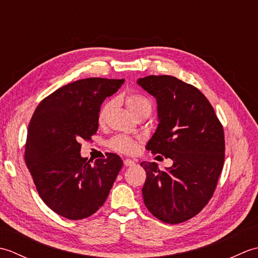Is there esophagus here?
I'll return each mask as SVG.
<instances>
[{
  "label": "esophagus",
  "mask_w": 258,
  "mask_h": 258,
  "mask_svg": "<svg viewBox=\"0 0 258 258\" xmlns=\"http://www.w3.org/2000/svg\"><path fill=\"white\" fill-rule=\"evenodd\" d=\"M124 165L126 167H127V166H134L135 165V161L130 160V158H126V160H124Z\"/></svg>",
  "instance_id": "34e87169"
}]
</instances>
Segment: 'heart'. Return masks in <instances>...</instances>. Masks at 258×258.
<instances>
[{
	"label": "heart",
	"mask_w": 258,
	"mask_h": 258,
	"mask_svg": "<svg viewBox=\"0 0 258 258\" xmlns=\"http://www.w3.org/2000/svg\"><path fill=\"white\" fill-rule=\"evenodd\" d=\"M126 106H127L128 111L133 116H138L141 114H147L150 115L152 112V102L149 98L141 95L136 94V93H132V94H128L125 98ZM115 105L114 101H108L102 106L100 113H98V122L101 124L105 122L107 115L109 112L112 111V108ZM108 146L111 147L112 150L123 153V154H132L138 149V142L134 139L130 138V136H115L111 141L108 142Z\"/></svg>",
	"instance_id": "b5f03b06"
}]
</instances>
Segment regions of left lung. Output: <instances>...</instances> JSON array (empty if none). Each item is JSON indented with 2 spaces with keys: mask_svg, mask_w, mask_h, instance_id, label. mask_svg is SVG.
I'll return each instance as SVG.
<instances>
[{
  "mask_svg": "<svg viewBox=\"0 0 258 258\" xmlns=\"http://www.w3.org/2000/svg\"><path fill=\"white\" fill-rule=\"evenodd\" d=\"M138 84L157 103L158 125L146 150L173 161L165 171L154 162L141 163L144 204L164 223H183L205 207L216 188L225 157L223 126L193 85L169 75H150Z\"/></svg>",
  "mask_w": 258,
  "mask_h": 258,
  "instance_id": "8db88e82",
  "label": "left lung"
}]
</instances>
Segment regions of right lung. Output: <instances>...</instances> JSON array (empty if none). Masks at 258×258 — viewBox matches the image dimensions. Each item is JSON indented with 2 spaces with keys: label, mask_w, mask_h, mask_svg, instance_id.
<instances>
[{
  "label": "right lung",
  "mask_w": 258,
  "mask_h": 258,
  "mask_svg": "<svg viewBox=\"0 0 258 258\" xmlns=\"http://www.w3.org/2000/svg\"><path fill=\"white\" fill-rule=\"evenodd\" d=\"M123 83L124 79L75 81L45 97L31 118L25 164L43 202L69 220L98 211L123 166L113 153L92 164L81 156L79 143L96 133L102 103Z\"/></svg>",
  "instance_id": "right-lung-1"
}]
</instances>
